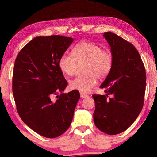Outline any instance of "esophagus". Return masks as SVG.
<instances>
[{
	"label": "esophagus",
	"instance_id": "obj_1",
	"mask_svg": "<svg viewBox=\"0 0 157 157\" xmlns=\"http://www.w3.org/2000/svg\"><path fill=\"white\" fill-rule=\"evenodd\" d=\"M80 96L81 98H86L88 97V95L86 94H84V93H80Z\"/></svg>",
	"mask_w": 157,
	"mask_h": 157
}]
</instances>
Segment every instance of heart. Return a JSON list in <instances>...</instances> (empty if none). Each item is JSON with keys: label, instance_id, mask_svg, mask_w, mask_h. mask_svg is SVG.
<instances>
[{"label": "heart", "instance_id": "obj_1", "mask_svg": "<svg viewBox=\"0 0 157 157\" xmlns=\"http://www.w3.org/2000/svg\"><path fill=\"white\" fill-rule=\"evenodd\" d=\"M73 56L62 55L59 60V67L68 76H73L79 66H84L85 75L78 76L69 82L71 89L80 92H89L97 85V78L105 79L109 75L113 65V56L110 50L102 49L98 44L81 41L72 50Z\"/></svg>", "mask_w": 157, "mask_h": 157}]
</instances>
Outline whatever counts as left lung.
<instances>
[{"instance_id":"obj_1","label":"left lung","mask_w":157,"mask_h":157,"mask_svg":"<svg viewBox=\"0 0 157 157\" xmlns=\"http://www.w3.org/2000/svg\"><path fill=\"white\" fill-rule=\"evenodd\" d=\"M103 36L111 47L113 65L100 86L106 95H92L95 106L94 120L100 131L115 135L131 126L141 111L146 73L139 53L131 43L111 32Z\"/></svg>"}]
</instances>
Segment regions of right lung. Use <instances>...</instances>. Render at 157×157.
Returning a JSON list of instances; mask_svg holds the SVG:
<instances>
[{
	"label": "right lung",
	"mask_w": 157,
	"mask_h": 157,
	"mask_svg": "<svg viewBox=\"0 0 157 157\" xmlns=\"http://www.w3.org/2000/svg\"><path fill=\"white\" fill-rule=\"evenodd\" d=\"M73 41L60 35L35 37L20 50L14 62L12 91L18 115L33 131L49 139L68 129L80 98L77 90L62 93L68 82L59 60Z\"/></svg>",
	"instance_id": "right-lung-1"
}]
</instances>
